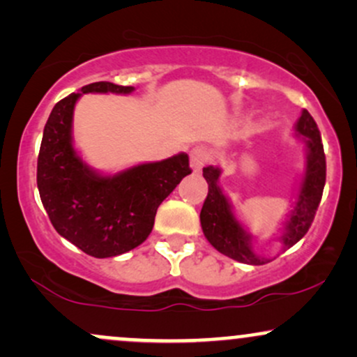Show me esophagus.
<instances>
[{
  "label": "esophagus",
  "mask_w": 357,
  "mask_h": 357,
  "mask_svg": "<svg viewBox=\"0 0 357 357\" xmlns=\"http://www.w3.org/2000/svg\"><path fill=\"white\" fill-rule=\"evenodd\" d=\"M210 161V153L204 147H192L190 153V165L195 171H202L203 166Z\"/></svg>",
  "instance_id": "34e87169"
}]
</instances>
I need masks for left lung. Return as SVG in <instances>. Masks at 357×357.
<instances>
[{"label":"left lung","mask_w":357,"mask_h":357,"mask_svg":"<svg viewBox=\"0 0 357 357\" xmlns=\"http://www.w3.org/2000/svg\"><path fill=\"white\" fill-rule=\"evenodd\" d=\"M296 136L305 144L307 166L297 202L287 218L278 241L284 250L294 247L309 231L315 211L321 203L324 184H326V154L317 124L304 109L296 124ZM203 176L208 183V196L204 199L199 220L204 236L223 255L248 265H265L270 258L260 257L252 248V235L245 231L240 221L231 211V204L221 191L218 179L221 169L215 166L203 167Z\"/></svg>","instance_id":"obj_1"}]
</instances>
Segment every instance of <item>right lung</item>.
<instances>
[{"mask_svg":"<svg viewBox=\"0 0 357 357\" xmlns=\"http://www.w3.org/2000/svg\"><path fill=\"white\" fill-rule=\"evenodd\" d=\"M134 87L96 82L56 102L43 129L36 184L53 228L90 257L107 258L139 247L154 216L184 176L188 154L146 162L114 176L89 167L73 149V109L82 93H130Z\"/></svg>","mask_w":357,"mask_h":357,"instance_id":"1","label":"right lung"}]
</instances>
